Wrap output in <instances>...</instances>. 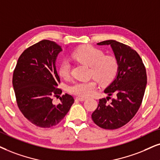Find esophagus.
Instances as JSON below:
<instances>
[{
	"mask_svg": "<svg viewBox=\"0 0 160 160\" xmlns=\"http://www.w3.org/2000/svg\"><path fill=\"white\" fill-rule=\"evenodd\" d=\"M76 99V100H78V101H85L86 100V98H79V97H78V98H75Z\"/></svg>",
	"mask_w": 160,
	"mask_h": 160,
	"instance_id": "obj_1",
	"label": "esophagus"
}]
</instances>
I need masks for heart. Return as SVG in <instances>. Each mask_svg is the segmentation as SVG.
<instances>
[{"mask_svg":"<svg viewBox=\"0 0 160 160\" xmlns=\"http://www.w3.org/2000/svg\"><path fill=\"white\" fill-rule=\"evenodd\" d=\"M72 58L84 65L91 66V74L101 85H108L116 77L119 64L114 57L104 56L103 52L92 46H82L72 53ZM62 78H68L70 63L63 60L58 70ZM97 84L94 80L79 81L68 86V92L80 97H88L94 94Z\"/></svg>","mask_w":160,"mask_h":160,"instance_id":"obj_1","label":"heart"}]
</instances>
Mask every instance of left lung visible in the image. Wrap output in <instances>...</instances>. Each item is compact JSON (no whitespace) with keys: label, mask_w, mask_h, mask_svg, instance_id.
Masks as SVG:
<instances>
[{"label":"left lung","mask_w":160,"mask_h":160,"mask_svg":"<svg viewBox=\"0 0 160 160\" xmlns=\"http://www.w3.org/2000/svg\"><path fill=\"white\" fill-rule=\"evenodd\" d=\"M97 44L111 46L119 69L114 80L104 90L108 97L99 100L92 118L100 128L113 130L128 123L140 107L147 85L146 70L140 57L130 46L114 40ZM113 93L116 98L108 103L109 96Z\"/></svg>","instance_id":"1"}]
</instances>
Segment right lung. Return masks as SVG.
Instances as JSON below:
<instances>
[{"label":"right lung","mask_w":160,"mask_h":160,"mask_svg":"<svg viewBox=\"0 0 160 160\" xmlns=\"http://www.w3.org/2000/svg\"><path fill=\"white\" fill-rule=\"evenodd\" d=\"M62 51L55 42L43 40L24 51L18 58L13 73L12 84L17 103L23 116L34 125L50 128L59 123L74 103L66 94L60 97V78L56 60ZM61 102L54 104L53 97Z\"/></svg>","instance_id":"1"}]
</instances>
